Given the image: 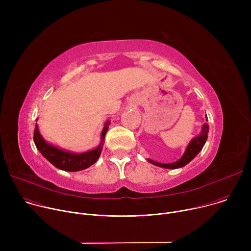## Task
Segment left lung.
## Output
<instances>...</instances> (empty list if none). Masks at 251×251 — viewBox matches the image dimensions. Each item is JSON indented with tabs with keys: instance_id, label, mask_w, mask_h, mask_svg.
Instances as JSON below:
<instances>
[{
	"instance_id": "left-lung-1",
	"label": "left lung",
	"mask_w": 251,
	"mask_h": 251,
	"mask_svg": "<svg viewBox=\"0 0 251 251\" xmlns=\"http://www.w3.org/2000/svg\"><path fill=\"white\" fill-rule=\"evenodd\" d=\"M206 121H207V119H206ZM207 133H208V125L206 123H204L203 126H202L201 134L199 136L195 137L194 139H192V141L189 143V145H188L184 155L182 156V158L180 160H177L176 162L170 163V164H162V163H159V162H155L151 159H148V162L155 165V166L165 168V169L182 168V167L186 166L188 163H190L200 153V151L202 149L203 145L205 144V142H206V139H207Z\"/></svg>"
}]
</instances>
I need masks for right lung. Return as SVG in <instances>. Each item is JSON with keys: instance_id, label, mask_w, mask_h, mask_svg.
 Returning <instances> with one entry per match:
<instances>
[{"instance_id": "right-lung-1", "label": "right lung", "mask_w": 251, "mask_h": 251, "mask_svg": "<svg viewBox=\"0 0 251 251\" xmlns=\"http://www.w3.org/2000/svg\"><path fill=\"white\" fill-rule=\"evenodd\" d=\"M109 124H110V121H107L104 124V127L101 133V142L99 146L85 153H80V154L71 153V152L64 151L62 149L52 146L43 138L37 124H35V128L33 132V141L38 150L41 152V154L54 167L66 172H77V171H81L89 168L98 160L102 151L104 138L107 130H108Z\"/></svg>"}]
</instances>
